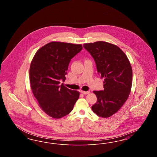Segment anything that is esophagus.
I'll return each mask as SVG.
<instances>
[{"label": "esophagus", "mask_w": 157, "mask_h": 157, "mask_svg": "<svg viewBox=\"0 0 157 157\" xmlns=\"http://www.w3.org/2000/svg\"><path fill=\"white\" fill-rule=\"evenodd\" d=\"M81 93L84 94V95H86V94H89L90 93V91H83V90H81Z\"/></svg>", "instance_id": "34e87169"}]
</instances>
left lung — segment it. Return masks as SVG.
I'll list each match as a JSON object with an SVG mask.
<instances>
[{
    "instance_id": "1",
    "label": "left lung",
    "mask_w": 157,
    "mask_h": 157,
    "mask_svg": "<svg viewBox=\"0 0 157 157\" xmlns=\"http://www.w3.org/2000/svg\"><path fill=\"white\" fill-rule=\"evenodd\" d=\"M94 58L98 74L104 78V90H94L97 102L92 106L98 116L108 118L126 102L132 86V69L127 55L117 45L104 41L84 44Z\"/></svg>"
}]
</instances>
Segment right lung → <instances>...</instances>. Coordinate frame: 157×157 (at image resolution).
Instances as JSON below:
<instances>
[{"label":"right lung","mask_w":157,"mask_h":157,"mask_svg":"<svg viewBox=\"0 0 157 157\" xmlns=\"http://www.w3.org/2000/svg\"><path fill=\"white\" fill-rule=\"evenodd\" d=\"M82 49L81 44L53 41L37 50L32 60V91L39 107L53 118L59 119L69 114L79 97V92L59 83L60 79H66L71 59Z\"/></svg>","instance_id":"right-lung-1"}]
</instances>
